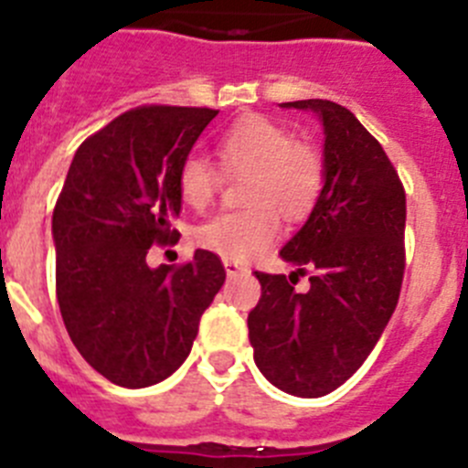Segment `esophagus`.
<instances>
[{
    "label": "esophagus",
    "mask_w": 468,
    "mask_h": 468,
    "mask_svg": "<svg viewBox=\"0 0 468 468\" xmlns=\"http://www.w3.org/2000/svg\"><path fill=\"white\" fill-rule=\"evenodd\" d=\"M225 271L227 276H239V274H246L248 270L241 262H237V260H225Z\"/></svg>",
    "instance_id": "esophagus-1"
}]
</instances>
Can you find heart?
<instances>
[{
	"label": "heart",
	"instance_id": "1",
	"mask_svg": "<svg viewBox=\"0 0 468 468\" xmlns=\"http://www.w3.org/2000/svg\"><path fill=\"white\" fill-rule=\"evenodd\" d=\"M218 156L229 176H248L246 204L239 213H220L197 229V243L225 260H250L264 253L281 234L279 210L302 218L316 201L324 166L304 143L264 117L237 122L218 143ZM220 176L201 154H189L177 173L185 204L201 210L213 201Z\"/></svg>",
	"mask_w": 468,
	"mask_h": 468
}]
</instances>
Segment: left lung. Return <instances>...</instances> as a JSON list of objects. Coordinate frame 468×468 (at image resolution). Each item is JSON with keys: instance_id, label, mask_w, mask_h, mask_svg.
Segmentation results:
<instances>
[{"instance_id": "1", "label": "left lung", "mask_w": 468, "mask_h": 468, "mask_svg": "<svg viewBox=\"0 0 468 468\" xmlns=\"http://www.w3.org/2000/svg\"><path fill=\"white\" fill-rule=\"evenodd\" d=\"M312 112L324 128V187L307 222L281 248L288 279L255 271L262 285L248 314L255 366L276 388L318 399L356 373L394 314L403 283L405 192L382 144L346 107L281 102ZM313 271L310 291L294 276Z\"/></svg>"}]
</instances>
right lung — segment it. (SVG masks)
<instances>
[{"instance_id": "1", "label": "right lung", "mask_w": 468, "mask_h": 468, "mask_svg": "<svg viewBox=\"0 0 468 468\" xmlns=\"http://www.w3.org/2000/svg\"><path fill=\"white\" fill-rule=\"evenodd\" d=\"M208 107L123 112L81 143L53 210L56 292L69 340L93 370L126 388L166 379L192 351L225 267L198 248L183 267H150L176 241L177 173L215 119Z\"/></svg>"}]
</instances>
